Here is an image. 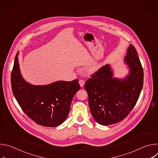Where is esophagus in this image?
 Masks as SVG:
<instances>
[{
	"instance_id": "obj_1",
	"label": "esophagus",
	"mask_w": 158,
	"mask_h": 158,
	"mask_svg": "<svg viewBox=\"0 0 158 158\" xmlns=\"http://www.w3.org/2000/svg\"><path fill=\"white\" fill-rule=\"evenodd\" d=\"M79 83L80 84V86L82 87L84 85V84H85V81L84 80H79Z\"/></svg>"
}]
</instances>
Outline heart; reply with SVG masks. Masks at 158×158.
Returning a JSON list of instances; mask_svg holds the SVG:
<instances>
[{
    "mask_svg": "<svg viewBox=\"0 0 158 158\" xmlns=\"http://www.w3.org/2000/svg\"><path fill=\"white\" fill-rule=\"evenodd\" d=\"M101 64L99 62H96L94 63L91 65H90L87 68V71L89 73V74H93L94 73L96 72H97L100 68H101Z\"/></svg>",
    "mask_w": 158,
    "mask_h": 158,
    "instance_id": "heart-1",
    "label": "heart"
}]
</instances>
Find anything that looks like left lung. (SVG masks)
<instances>
[{
	"mask_svg": "<svg viewBox=\"0 0 158 158\" xmlns=\"http://www.w3.org/2000/svg\"><path fill=\"white\" fill-rule=\"evenodd\" d=\"M123 60L129 69L123 78L114 77L113 68L106 64L85 83L90 110L99 124L111 125L124 119L136 104L141 92L144 73L132 45H129Z\"/></svg>",
	"mask_w": 158,
	"mask_h": 158,
	"instance_id": "1",
	"label": "left lung"
}]
</instances>
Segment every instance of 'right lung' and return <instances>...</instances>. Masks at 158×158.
I'll return each mask as SVG.
<instances>
[{"mask_svg":"<svg viewBox=\"0 0 158 158\" xmlns=\"http://www.w3.org/2000/svg\"><path fill=\"white\" fill-rule=\"evenodd\" d=\"M17 53L11 74L14 96L23 111L37 124L56 127L68 116L74 96L81 89L78 80L33 85L22 77Z\"/></svg>","mask_w":158,"mask_h":158,"instance_id":"1","label":"right lung"}]
</instances>
